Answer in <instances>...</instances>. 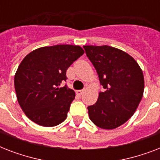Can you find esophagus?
I'll return each instance as SVG.
<instances>
[{
  "label": "esophagus",
  "mask_w": 160,
  "mask_h": 160,
  "mask_svg": "<svg viewBox=\"0 0 160 160\" xmlns=\"http://www.w3.org/2000/svg\"><path fill=\"white\" fill-rule=\"evenodd\" d=\"M84 92H85V90H77V92H76V93H77V95H80H80H82V94H83V93H84Z\"/></svg>",
  "instance_id": "esophagus-1"
}]
</instances>
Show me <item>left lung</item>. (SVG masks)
<instances>
[{
    "mask_svg": "<svg viewBox=\"0 0 160 160\" xmlns=\"http://www.w3.org/2000/svg\"><path fill=\"white\" fill-rule=\"evenodd\" d=\"M105 89L97 102L88 107L90 120L101 129H113L134 114L144 89L143 71L126 52L109 46H84Z\"/></svg>",
    "mask_w": 160,
    "mask_h": 160,
    "instance_id": "8db88e82",
    "label": "left lung"
}]
</instances>
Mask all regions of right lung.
<instances>
[{"mask_svg": "<svg viewBox=\"0 0 160 160\" xmlns=\"http://www.w3.org/2000/svg\"><path fill=\"white\" fill-rule=\"evenodd\" d=\"M85 51L80 46L56 45L31 51L16 70L14 84L18 103L25 114L36 124L55 126L66 118L75 91L60 87L66 70Z\"/></svg>", "mask_w": 160, "mask_h": 160, "instance_id": "1", "label": "right lung"}]
</instances>
